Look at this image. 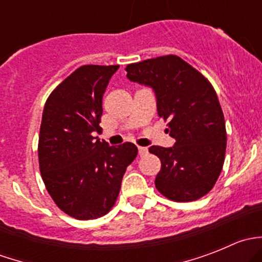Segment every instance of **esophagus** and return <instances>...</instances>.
<instances>
[{
  "label": "esophagus",
  "instance_id": "obj_1",
  "mask_svg": "<svg viewBox=\"0 0 262 262\" xmlns=\"http://www.w3.org/2000/svg\"><path fill=\"white\" fill-rule=\"evenodd\" d=\"M138 153H139V156H146L147 153H148V149L146 147H138Z\"/></svg>",
  "mask_w": 262,
  "mask_h": 262
}]
</instances>
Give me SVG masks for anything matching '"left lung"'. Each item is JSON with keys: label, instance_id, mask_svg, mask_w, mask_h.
Wrapping results in <instances>:
<instances>
[{"label": "left lung", "instance_id": "1", "mask_svg": "<svg viewBox=\"0 0 262 262\" xmlns=\"http://www.w3.org/2000/svg\"><path fill=\"white\" fill-rule=\"evenodd\" d=\"M130 81L150 86L160 118L167 121L175 146H152L161 161L155 185L173 202H194L218 180L226 156L223 110L209 80L173 54L126 66Z\"/></svg>", "mask_w": 262, "mask_h": 262}]
</instances>
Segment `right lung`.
<instances>
[{"instance_id": "1", "label": "right lung", "mask_w": 262, "mask_h": 262, "mask_svg": "<svg viewBox=\"0 0 262 262\" xmlns=\"http://www.w3.org/2000/svg\"><path fill=\"white\" fill-rule=\"evenodd\" d=\"M118 68L81 66L44 105L38 143L41 179L55 205L80 221L112 210L126 167L138 155L130 142L110 147L92 136L101 129L102 96Z\"/></svg>"}]
</instances>
